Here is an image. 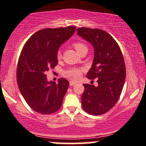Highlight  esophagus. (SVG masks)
Masks as SVG:
<instances>
[{
	"label": "esophagus",
	"instance_id": "obj_1",
	"mask_svg": "<svg viewBox=\"0 0 146 146\" xmlns=\"http://www.w3.org/2000/svg\"><path fill=\"white\" fill-rule=\"evenodd\" d=\"M76 82H74V81H70V82H69V84H70V86H74V85H75L76 84Z\"/></svg>",
	"mask_w": 146,
	"mask_h": 146
}]
</instances>
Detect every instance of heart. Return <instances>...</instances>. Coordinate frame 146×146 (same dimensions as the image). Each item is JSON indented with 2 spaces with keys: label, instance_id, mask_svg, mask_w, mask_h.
<instances>
[{
  "label": "heart",
  "instance_id": "heart-1",
  "mask_svg": "<svg viewBox=\"0 0 146 146\" xmlns=\"http://www.w3.org/2000/svg\"><path fill=\"white\" fill-rule=\"evenodd\" d=\"M73 46H74L75 50L78 52L82 49V48L86 47V45L83 44V43L80 42H75L74 44H73ZM57 57H58V59L61 58V52L60 51L58 52V53H57ZM81 70L79 69V68H69V69L66 70V71L64 72V75L65 77H66V78L69 79H71V80H77V79L80 78V76L81 75Z\"/></svg>",
  "mask_w": 146,
  "mask_h": 146
}]
</instances>
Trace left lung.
Listing matches in <instances>:
<instances>
[{"label": "left lung", "mask_w": 146, "mask_h": 146, "mask_svg": "<svg viewBox=\"0 0 146 146\" xmlns=\"http://www.w3.org/2000/svg\"><path fill=\"white\" fill-rule=\"evenodd\" d=\"M78 35L94 48V58L87 73L89 80L97 78L98 85L84 84L82 105L86 113L103 115L116 104L125 78L123 55L115 39L106 31L99 29L80 27Z\"/></svg>", "instance_id": "obj_1"}]
</instances>
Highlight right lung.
Returning a JSON list of instances; mask_svg holds the SVG:
<instances>
[{"label":"right lung","mask_w":146,"mask_h":146,"mask_svg":"<svg viewBox=\"0 0 146 146\" xmlns=\"http://www.w3.org/2000/svg\"><path fill=\"white\" fill-rule=\"evenodd\" d=\"M75 29L69 26L41 29L30 37L22 50L16 73L18 88L28 105L38 113L51 114L61 107L69 82L64 78L58 83L48 82L45 73L58 64V49Z\"/></svg>","instance_id":"add662e5"}]
</instances>
